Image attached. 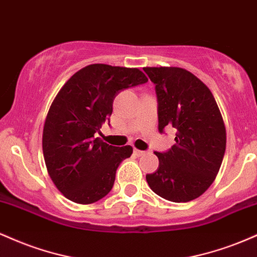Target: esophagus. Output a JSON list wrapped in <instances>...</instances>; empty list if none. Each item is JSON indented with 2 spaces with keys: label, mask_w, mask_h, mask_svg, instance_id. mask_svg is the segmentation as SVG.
I'll return each instance as SVG.
<instances>
[{
  "label": "esophagus",
  "mask_w": 257,
  "mask_h": 257,
  "mask_svg": "<svg viewBox=\"0 0 257 257\" xmlns=\"http://www.w3.org/2000/svg\"><path fill=\"white\" fill-rule=\"evenodd\" d=\"M134 152L137 153L138 156H143V155H145V153H146L145 151H141V150H138V149H135V150H134Z\"/></svg>",
  "instance_id": "34e87169"
}]
</instances>
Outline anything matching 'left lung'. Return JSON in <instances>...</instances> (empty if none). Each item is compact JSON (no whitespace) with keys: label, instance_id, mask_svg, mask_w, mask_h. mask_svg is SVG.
<instances>
[{"label":"left lung","instance_id":"1","mask_svg":"<svg viewBox=\"0 0 257 257\" xmlns=\"http://www.w3.org/2000/svg\"><path fill=\"white\" fill-rule=\"evenodd\" d=\"M155 83L158 131H176L175 145L155 152L158 169L147 174L151 190L162 198L186 203L198 198L219 173L226 150V129L209 88L180 67H145Z\"/></svg>","mask_w":257,"mask_h":257}]
</instances>
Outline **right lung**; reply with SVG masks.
I'll use <instances>...</instances> for the list:
<instances>
[{
	"label": "right lung",
	"mask_w": 257,
	"mask_h": 257,
	"mask_svg": "<svg viewBox=\"0 0 257 257\" xmlns=\"http://www.w3.org/2000/svg\"><path fill=\"white\" fill-rule=\"evenodd\" d=\"M147 81L139 69L93 64L76 72L55 96L42 149L49 176L67 199L90 204L112 190L117 168L133 147L108 145L94 134L110 119L117 94Z\"/></svg>",
	"instance_id": "right-lung-1"
}]
</instances>
